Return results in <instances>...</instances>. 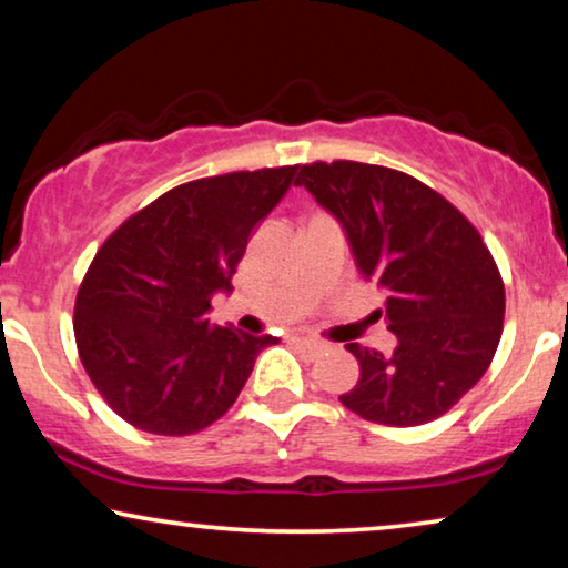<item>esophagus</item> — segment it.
<instances>
[{"mask_svg": "<svg viewBox=\"0 0 568 568\" xmlns=\"http://www.w3.org/2000/svg\"><path fill=\"white\" fill-rule=\"evenodd\" d=\"M294 344H297L307 356H321L325 352V344H321V341H315V338H307V336H294Z\"/></svg>", "mask_w": 568, "mask_h": 568, "instance_id": "esophagus-1", "label": "esophagus"}]
</instances>
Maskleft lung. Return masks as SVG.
Segmentation results:
<instances>
[{
	"instance_id": "8db88e82",
	"label": "left lung",
	"mask_w": 568,
	"mask_h": 568,
	"mask_svg": "<svg viewBox=\"0 0 568 568\" xmlns=\"http://www.w3.org/2000/svg\"><path fill=\"white\" fill-rule=\"evenodd\" d=\"M294 185L341 222L398 338L390 356L346 346L359 379L341 403L385 426L447 414L484 377L501 338L504 282L484 237L445 196L393 168L310 162Z\"/></svg>"
}]
</instances>
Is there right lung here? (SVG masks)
Listing matches in <instances>:
<instances>
[{
	"mask_svg": "<svg viewBox=\"0 0 568 568\" xmlns=\"http://www.w3.org/2000/svg\"><path fill=\"white\" fill-rule=\"evenodd\" d=\"M297 165L175 185L100 245L74 302L82 367L136 429L185 437L230 410L255 356L276 344L206 321L251 232L290 191Z\"/></svg>",
	"mask_w": 568,
	"mask_h": 568,
	"instance_id": "right-lung-1",
	"label": "right lung"
}]
</instances>
